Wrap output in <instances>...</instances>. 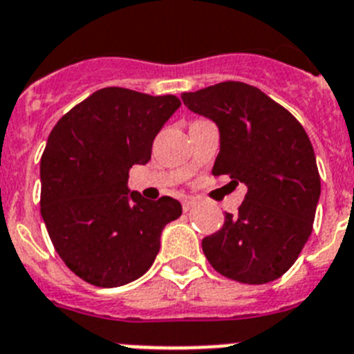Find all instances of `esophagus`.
Here are the masks:
<instances>
[{"label":"esophagus","mask_w":354,"mask_h":354,"mask_svg":"<svg viewBox=\"0 0 354 354\" xmlns=\"http://www.w3.org/2000/svg\"><path fill=\"white\" fill-rule=\"evenodd\" d=\"M193 207H194V200H191V198L183 200V210H184V212H189Z\"/></svg>","instance_id":"34e87169"}]
</instances>
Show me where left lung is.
I'll use <instances>...</instances> for the list:
<instances>
[{
    "label": "left lung",
    "instance_id": "8db88e82",
    "mask_svg": "<svg viewBox=\"0 0 354 354\" xmlns=\"http://www.w3.org/2000/svg\"><path fill=\"white\" fill-rule=\"evenodd\" d=\"M180 98L219 128L212 174L248 186L239 214L226 212L223 228L202 241L209 263L239 283L275 281L309 241L319 200V171L306 129L244 82L228 80Z\"/></svg>",
    "mask_w": 354,
    "mask_h": 354
}]
</instances>
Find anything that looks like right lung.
I'll return each mask as SVG.
<instances>
[{
    "mask_svg": "<svg viewBox=\"0 0 354 354\" xmlns=\"http://www.w3.org/2000/svg\"><path fill=\"white\" fill-rule=\"evenodd\" d=\"M180 106L174 95L105 87L75 105L48 135L40 161V212L54 249L86 283L115 288L154 263L165 226L183 214L128 189L129 168L151 160L152 142Z\"/></svg>",
    "mask_w": 354,
    "mask_h": 354,
    "instance_id": "obj_1",
    "label": "right lung"
}]
</instances>
